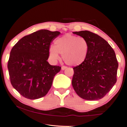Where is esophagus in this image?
I'll return each mask as SVG.
<instances>
[{
  "label": "esophagus",
  "instance_id": "esophagus-1",
  "mask_svg": "<svg viewBox=\"0 0 127 127\" xmlns=\"http://www.w3.org/2000/svg\"><path fill=\"white\" fill-rule=\"evenodd\" d=\"M67 67H65V66H62V70H64V69H65L67 68Z\"/></svg>",
  "mask_w": 127,
  "mask_h": 127
}]
</instances>
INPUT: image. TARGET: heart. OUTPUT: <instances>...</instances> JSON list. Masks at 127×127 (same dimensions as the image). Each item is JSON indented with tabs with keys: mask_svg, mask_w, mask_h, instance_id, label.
I'll return each instance as SVG.
<instances>
[{
	"mask_svg": "<svg viewBox=\"0 0 127 127\" xmlns=\"http://www.w3.org/2000/svg\"><path fill=\"white\" fill-rule=\"evenodd\" d=\"M55 46L48 49L49 59L53 63L60 59V54L66 64L72 66L79 65L86 59L89 44L83 37L66 34L55 40Z\"/></svg>",
	"mask_w": 127,
	"mask_h": 127,
	"instance_id": "b5f03b06",
	"label": "heart"
}]
</instances>
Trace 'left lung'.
<instances>
[{"mask_svg":"<svg viewBox=\"0 0 127 127\" xmlns=\"http://www.w3.org/2000/svg\"><path fill=\"white\" fill-rule=\"evenodd\" d=\"M89 44L83 63L73 68L72 85L82 98L94 101L102 98L116 82L118 62L115 51L99 35L85 31L73 32Z\"/></svg>","mask_w":127,"mask_h":127,"instance_id":"left-lung-1","label":"left lung"}]
</instances>
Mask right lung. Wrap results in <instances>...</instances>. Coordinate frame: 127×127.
Segmentation results:
<instances>
[{"label": "right lung", "instance_id": "add662e5", "mask_svg": "<svg viewBox=\"0 0 127 127\" xmlns=\"http://www.w3.org/2000/svg\"><path fill=\"white\" fill-rule=\"evenodd\" d=\"M60 34L40 30L24 37L12 47L7 65L10 81L23 97L38 99L49 92L61 67L47 62L48 49L52 41Z\"/></svg>", "mask_w": 127, "mask_h": 127}]
</instances>
